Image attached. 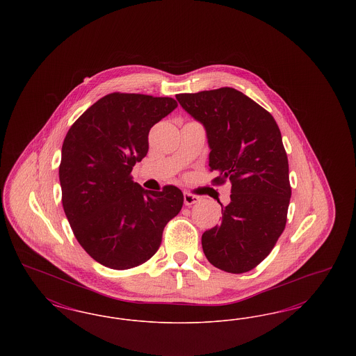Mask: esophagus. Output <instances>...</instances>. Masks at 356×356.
I'll return each instance as SVG.
<instances>
[{
	"mask_svg": "<svg viewBox=\"0 0 356 356\" xmlns=\"http://www.w3.org/2000/svg\"><path fill=\"white\" fill-rule=\"evenodd\" d=\"M200 202V197L196 196V195H192V193H184V204L186 205H192V204L199 203Z\"/></svg>",
	"mask_w": 356,
	"mask_h": 356,
	"instance_id": "obj_1",
	"label": "esophagus"
}]
</instances>
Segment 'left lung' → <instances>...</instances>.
Here are the masks:
<instances>
[{"instance_id": "obj_1", "label": "left lung", "mask_w": 356, "mask_h": 356, "mask_svg": "<svg viewBox=\"0 0 356 356\" xmlns=\"http://www.w3.org/2000/svg\"><path fill=\"white\" fill-rule=\"evenodd\" d=\"M205 128L215 184L231 181L220 225L202 236L204 254L231 273L254 270L272 251L287 222L291 186L287 153L271 113L234 88L176 95Z\"/></svg>"}]
</instances>
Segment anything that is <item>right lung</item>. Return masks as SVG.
Instances as JSON below:
<instances>
[{"label":"right lung","instance_id":"add662e5","mask_svg":"<svg viewBox=\"0 0 356 356\" xmlns=\"http://www.w3.org/2000/svg\"><path fill=\"white\" fill-rule=\"evenodd\" d=\"M176 106L170 97L115 92L88 108L65 136L58 170L64 212L86 254L108 268L149 260L183 207L177 186L147 191L131 176L148 153L151 128Z\"/></svg>","mask_w":356,"mask_h":356}]
</instances>
